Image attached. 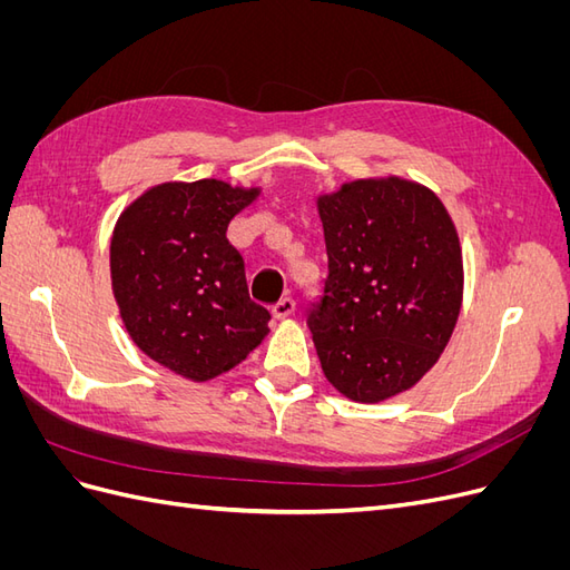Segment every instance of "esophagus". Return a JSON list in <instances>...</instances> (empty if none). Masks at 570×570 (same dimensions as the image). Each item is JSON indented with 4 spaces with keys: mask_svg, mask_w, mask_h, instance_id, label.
Returning a JSON list of instances; mask_svg holds the SVG:
<instances>
[{
    "mask_svg": "<svg viewBox=\"0 0 570 570\" xmlns=\"http://www.w3.org/2000/svg\"><path fill=\"white\" fill-rule=\"evenodd\" d=\"M271 314H273V318H278V321L292 316V314H295V299H292V297H283L278 304H275V306L271 308Z\"/></svg>",
    "mask_w": 570,
    "mask_h": 570,
    "instance_id": "1",
    "label": "esophagus"
}]
</instances>
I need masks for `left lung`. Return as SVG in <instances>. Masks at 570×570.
<instances>
[{"instance_id":"left-lung-1","label":"left lung","mask_w":570,"mask_h":570,"mask_svg":"<svg viewBox=\"0 0 570 570\" xmlns=\"http://www.w3.org/2000/svg\"><path fill=\"white\" fill-rule=\"evenodd\" d=\"M327 278L308 312L321 368L352 402L411 390L461 312L463 258L440 197L406 178H358L316 199Z\"/></svg>"}]
</instances>
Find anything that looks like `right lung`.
Returning <instances> with one entry per match:
<instances>
[{
  "label": "right lung",
  "instance_id": "add662e5",
  "mask_svg": "<svg viewBox=\"0 0 570 570\" xmlns=\"http://www.w3.org/2000/svg\"><path fill=\"white\" fill-rule=\"evenodd\" d=\"M262 187L216 178L161 183L130 202L111 235V289L130 340L193 383L235 368L268 335L249 299L228 223Z\"/></svg>",
  "mask_w": 570,
  "mask_h": 570
}]
</instances>
